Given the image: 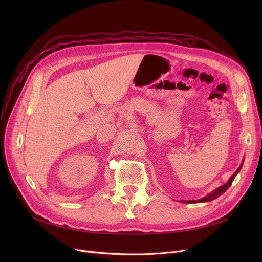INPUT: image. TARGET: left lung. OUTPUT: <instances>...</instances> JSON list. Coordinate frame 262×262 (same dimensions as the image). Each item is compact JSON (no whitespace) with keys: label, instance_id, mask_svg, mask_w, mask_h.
I'll use <instances>...</instances> for the list:
<instances>
[{"label":"left lung","instance_id":"obj_1","mask_svg":"<svg viewBox=\"0 0 262 262\" xmlns=\"http://www.w3.org/2000/svg\"><path fill=\"white\" fill-rule=\"evenodd\" d=\"M243 162H244V161H242V163L240 164V167L238 168V170L230 176V178H229L228 182H227L226 184H224V185H222V186H220L219 188H216L215 190H213V191L211 192V193L207 194L206 196H204V198H202V199H200V200H198V201H195V200H190V201H182V202H183V203H187V204H194V203L209 202V201H212V200H214V199L219 198L220 195L223 194L224 192H225V191L230 187L231 183L233 182V180H235V177H236V176H237V174L240 172V170H241V168H242V166H243Z\"/></svg>","mask_w":262,"mask_h":262}]
</instances>
